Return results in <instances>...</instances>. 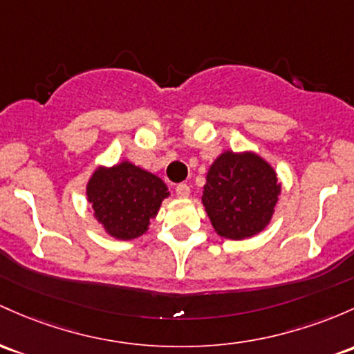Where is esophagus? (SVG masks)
<instances>
[{"instance_id": "1", "label": "esophagus", "mask_w": 354, "mask_h": 354, "mask_svg": "<svg viewBox=\"0 0 354 354\" xmlns=\"http://www.w3.org/2000/svg\"><path fill=\"white\" fill-rule=\"evenodd\" d=\"M176 195L180 198H188L189 196V186L186 183H181L176 186Z\"/></svg>"}]
</instances>
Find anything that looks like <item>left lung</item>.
Instances as JSON below:
<instances>
[{
  "instance_id": "1",
  "label": "left lung",
  "mask_w": 354,
  "mask_h": 354,
  "mask_svg": "<svg viewBox=\"0 0 354 354\" xmlns=\"http://www.w3.org/2000/svg\"><path fill=\"white\" fill-rule=\"evenodd\" d=\"M282 193L277 171L254 151H223L209 165L203 203L215 234L247 240L266 230Z\"/></svg>"
}]
</instances>
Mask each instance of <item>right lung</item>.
Segmentation results:
<instances>
[{
  "label": "right lung",
  "mask_w": 354,
  "mask_h": 354,
  "mask_svg": "<svg viewBox=\"0 0 354 354\" xmlns=\"http://www.w3.org/2000/svg\"><path fill=\"white\" fill-rule=\"evenodd\" d=\"M94 218L115 240H134L149 230L168 186L156 174L139 168L129 159L118 165H100L85 185Z\"/></svg>",
  "instance_id": "1"
}]
</instances>
